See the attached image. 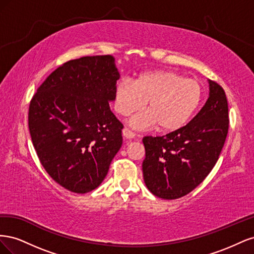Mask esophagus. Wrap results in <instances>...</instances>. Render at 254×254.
<instances>
[{
    "mask_svg": "<svg viewBox=\"0 0 254 254\" xmlns=\"http://www.w3.org/2000/svg\"><path fill=\"white\" fill-rule=\"evenodd\" d=\"M123 135H124L126 139H133V137L135 136V133L132 131V130H130L129 128L125 127L124 129H123Z\"/></svg>",
    "mask_w": 254,
    "mask_h": 254,
    "instance_id": "34e87169",
    "label": "esophagus"
}]
</instances>
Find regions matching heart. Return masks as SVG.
Returning a JSON list of instances; mask_svg holds the SVG:
<instances>
[{
  "instance_id": "b5f03b06",
  "label": "heart",
  "mask_w": 254,
  "mask_h": 254,
  "mask_svg": "<svg viewBox=\"0 0 254 254\" xmlns=\"http://www.w3.org/2000/svg\"><path fill=\"white\" fill-rule=\"evenodd\" d=\"M203 88L194 79L168 70L141 73L134 82L124 79L115 88L114 108L122 115L140 110L147 102V111L132 118L135 127L157 125L161 132L170 133L186 126L200 108Z\"/></svg>"
}]
</instances>
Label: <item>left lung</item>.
<instances>
[{"label":"left lung","instance_id":"8db88e82","mask_svg":"<svg viewBox=\"0 0 254 254\" xmlns=\"http://www.w3.org/2000/svg\"><path fill=\"white\" fill-rule=\"evenodd\" d=\"M209 83V98L188 125L162 136L143 137L144 181L159 198L172 200L190 193L219 158L229 129L228 101L220 84Z\"/></svg>","mask_w":254,"mask_h":254}]
</instances>
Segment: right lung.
<instances>
[{"label": "right lung", "mask_w": 254, "mask_h": 254, "mask_svg": "<svg viewBox=\"0 0 254 254\" xmlns=\"http://www.w3.org/2000/svg\"><path fill=\"white\" fill-rule=\"evenodd\" d=\"M120 78L111 55L66 61L37 89L28 127L41 165L61 187L84 194L108 174L123 124L111 112Z\"/></svg>", "instance_id": "obj_1"}]
</instances>
